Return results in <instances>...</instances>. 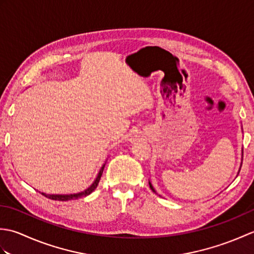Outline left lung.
<instances>
[{
    "instance_id": "left-lung-1",
    "label": "left lung",
    "mask_w": 254,
    "mask_h": 254,
    "mask_svg": "<svg viewBox=\"0 0 254 254\" xmlns=\"http://www.w3.org/2000/svg\"><path fill=\"white\" fill-rule=\"evenodd\" d=\"M242 153H244V152H242ZM241 164H242V157H241ZM240 168H241V165H240ZM240 168H239V171H240ZM238 174H239V172H238ZM148 183H149V188H150V189H152V191H153L154 193H157V192H156V190H155V189H154V187H153V185H152V183H150V181H149Z\"/></svg>"
}]
</instances>
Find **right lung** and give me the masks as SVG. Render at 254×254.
Returning <instances> with one entry per match:
<instances>
[{
	"label": "right lung",
	"instance_id": "add662e5",
	"mask_svg": "<svg viewBox=\"0 0 254 254\" xmlns=\"http://www.w3.org/2000/svg\"><path fill=\"white\" fill-rule=\"evenodd\" d=\"M106 166V163L102 165V167L100 168L98 175H97L95 181L91 183V185L86 189V190L82 191V192H78V193H73V194H46L42 192L41 194L42 195H45L46 197L48 198H51V199H55V201H69V199H77V198H80V197H84V196H87L89 195V194L95 191V189L97 188V186H98L99 183V180L101 178V175H102V171H104V168Z\"/></svg>",
	"mask_w": 254,
	"mask_h": 254
}]
</instances>
